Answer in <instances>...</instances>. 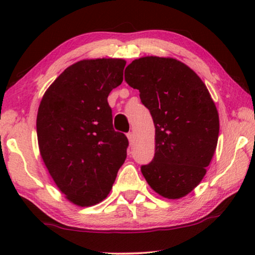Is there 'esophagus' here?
I'll use <instances>...</instances> for the list:
<instances>
[{
	"mask_svg": "<svg viewBox=\"0 0 255 255\" xmlns=\"http://www.w3.org/2000/svg\"><path fill=\"white\" fill-rule=\"evenodd\" d=\"M127 135H128V141H130V144H132V142H133V140H134V135H133V133H132V132H128V133Z\"/></svg>",
	"mask_w": 255,
	"mask_h": 255,
	"instance_id": "obj_1",
	"label": "esophagus"
}]
</instances>
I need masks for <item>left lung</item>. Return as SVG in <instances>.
I'll list each match as a JSON object with an SVG mask.
<instances>
[{
  "label": "left lung",
  "instance_id": "1",
  "mask_svg": "<svg viewBox=\"0 0 255 255\" xmlns=\"http://www.w3.org/2000/svg\"><path fill=\"white\" fill-rule=\"evenodd\" d=\"M155 127V153L141 173L155 193L170 200L189 194L203 179L219 133L218 111L203 81L173 58L144 57L125 68Z\"/></svg>",
  "mask_w": 255,
  "mask_h": 255
}]
</instances>
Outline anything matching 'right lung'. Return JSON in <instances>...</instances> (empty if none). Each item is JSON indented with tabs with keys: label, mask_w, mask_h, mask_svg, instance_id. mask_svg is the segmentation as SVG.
I'll return each mask as SVG.
<instances>
[{
	"label": "right lung",
	"mask_w": 255,
	"mask_h": 255,
	"mask_svg": "<svg viewBox=\"0 0 255 255\" xmlns=\"http://www.w3.org/2000/svg\"><path fill=\"white\" fill-rule=\"evenodd\" d=\"M123 59H90L66 68L48 87L37 115L40 155L66 198L79 207L110 193L128 140L114 130L108 103L123 81Z\"/></svg>",
	"instance_id": "obj_1"
}]
</instances>
